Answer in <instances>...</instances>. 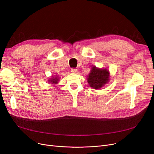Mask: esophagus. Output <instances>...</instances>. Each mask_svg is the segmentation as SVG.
I'll return each mask as SVG.
<instances>
[{
	"instance_id": "obj_1",
	"label": "esophagus",
	"mask_w": 154,
	"mask_h": 154,
	"mask_svg": "<svg viewBox=\"0 0 154 154\" xmlns=\"http://www.w3.org/2000/svg\"><path fill=\"white\" fill-rule=\"evenodd\" d=\"M71 72L72 73H76V72H77V69H71Z\"/></svg>"
}]
</instances>
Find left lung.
Wrapping results in <instances>:
<instances>
[{
  "instance_id": "1",
  "label": "left lung",
  "mask_w": 154,
  "mask_h": 154,
  "mask_svg": "<svg viewBox=\"0 0 154 154\" xmlns=\"http://www.w3.org/2000/svg\"><path fill=\"white\" fill-rule=\"evenodd\" d=\"M110 72L107 69H100L93 66L87 80L90 87L95 89H100L109 82Z\"/></svg>"
}]
</instances>
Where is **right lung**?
I'll use <instances>...</instances> for the list:
<instances>
[{"label": "right lung", "mask_w": 154, "mask_h": 154, "mask_svg": "<svg viewBox=\"0 0 154 154\" xmlns=\"http://www.w3.org/2000/svg\"><path fill=\"white\" fill-rule=\"evenodd\" d=\"M59 81H60V78L57 75L53 76L52 78H50L48 80L49 83H51V84H53V85L57 84Z\"/></svg>", "instance_id": "add662e5"}]
</instances>
